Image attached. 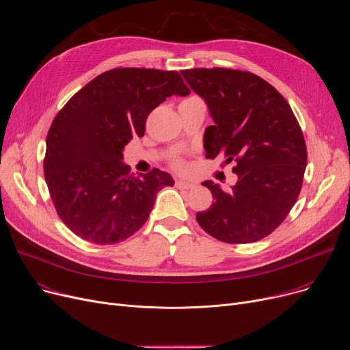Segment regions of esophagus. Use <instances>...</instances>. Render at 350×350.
<instances>
[{
    "label": "esophagus",
    "instance_id": "1",
    "mask_svg": "<svg viewBox=\"0 0 350 350\" xmlns=\"http://www.w3.org/2000/svg\"><path fill=\"white\" fill-rule=\"evenodd\" d=\"M175 185H176L178 188H180V189H191V188H195V187H196L195 182L185 180V179H176V180H175Z\"/></svg>",
    "mask_w": 350,
    "mask_h": 350
}]
</instances>
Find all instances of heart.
<instances>
[{
  "mask_svg": "<svg viewBox=\"0 0 350 350\" xmlns=\"http://www.w3.org/2000/svg\"><path fill=\"white\" fill-rule=\"evenodd\" d=\"M171 165L172 168H175L176 171H183L185 170V162L180 159V158H174L171 161Z\"/></svg>",
  "mask_w": 350,
  "mask_h": 350,
  "instance_id": "1",
  "label": "heart"
}]
</instances>
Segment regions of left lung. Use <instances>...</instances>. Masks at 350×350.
Returning a JSON list of instances; mask_svg holds the SVG:
<instances>
[{"label": "left lung", "instance_id": "obj_1", "mask_svg": "<svg viewBox=\"0 0 350 350\" xmlns=\"http://www.w3.org/2000/svg\"><path fill=\"white\" fill-rule=\"evenodd\" d=\"M180 75L215 122L203 134L206 158L234 162L237 175L229 191L213 180L202 183L215 202L196 220L220 241H258L278 228L301 192L306 146L298 121L286 100L254 73L213 68Z\"/></svg>", "mask_w": 350, "mask_h": 350}]
</instances>
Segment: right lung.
<instances>
[{"label": "right lung", "mask_w": 350, "mask_h": 350, "mask_svg": "<svg viewBox=\"0 0 350 350\" xmlns=\"http://www.w3.org/2000/svg\"><path fill=\"white\" fill-rule=\"evenodd\" d=\"M189 93L178 72L121 68L94 77L57 113L44 172L59 217L76 236L114 244L147 221L158 192L174 179L157 168L130 175L122 151L144 135L162 101Z\"/></svg>", "instance_id": "add662e5"}]
</instances>
